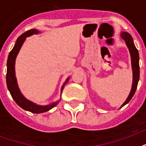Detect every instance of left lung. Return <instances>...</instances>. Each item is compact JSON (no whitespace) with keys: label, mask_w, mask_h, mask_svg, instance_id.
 I'll return each mask as SVG.
<instances>
[{"label":"left lung","mask_w":146,"mask_h":146,"mask_svg":"<svg viewBox=\"0 0 146 146\" xmlns=\"http://www.w3.org/2000/svg\"><path fill=\"white\" fill-rule=\"evenodd\" d=\"M121 37L125 41L126 45L128 48L129 52H130V54H131V67L132 72H133V82H132L131 90V92H130L127 98L123 102V104L121 106V107H123V106L127 104L129 102L131 101L132 97L135 95V91L137 89V86H138V80H139L140 70H139V54H138V51L137 50V48H135L132 36L127 32H122L121 33Z\"/></svg>","instance_id":"obj_1"}]
</instances>
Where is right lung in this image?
I'll use <instances>...</instances> for the list:
<instances>
[{
    "label": "right lung",
    "mask_w": 146,
    "mask_h": 146,
    "mask_svg": "<svg viewBox=\"0 0 146 146\" xmlns=\"http://www.w3.org/2000/svg\"><path fill=\"white\" fill-rule=\"evenodd\" d=\"M38 30L33 29L27 31L26 33H23L20 36H19L15 44L14 48H12V50L10 51V53L8 54V61H7V74H6V82H7V87L11 97L14 99L15 102L21 108H23V110L31 112L33 113H41L47 112L48 110H50L53 107H54L59 102V100H58L55 102H53L50 105L47 106H38V105L33 103L30 100H28L22 95L20 90L17 84V80L15 77V58L17 57V54L19 51L20 50L22 45L25 41V40L27 36H30L33 34H37L39 33ZM70 77H68L66 80L64 82L63 85L62 86L61 88V93L62 92L64 87L66 84V83L69 81Z\"/></svg>",
    "instance_id": "right-lung-1"
}]
</instances>
